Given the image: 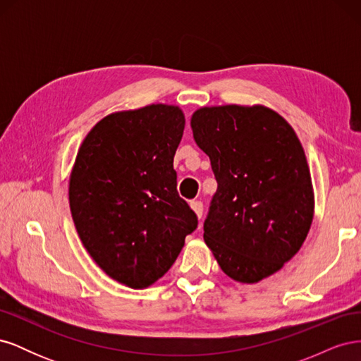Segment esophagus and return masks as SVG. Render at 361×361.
<instances>
[{
  "label": "esophagus",
  "mask_w": 361,
  "mask_h": 361,
  "mask_svg": "<svg viewBox=\"0 0 361 361\" xmlns=\"http://www.w3.org/2000/svg\"><path fill=\"white\" fill-rule=\"evenodd\" d=\"M191 209L195 212V215H197L199 218H202L203 215V203L195 200V202H191Z\"/></svg>",
  "instance_id": "esophagus-1"
}]
</instances>
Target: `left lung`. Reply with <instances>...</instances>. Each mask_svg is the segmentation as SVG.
I'll list each match as a JSON object with an SVG mask.
<instances>
[{
	"label": "left lung",
	"instance_id": "8db88e82",
	"mask_svg": "<svg viewBox=\"0 0 361 361\" xmlns=\"http://www.w3.org/2000/svg\"><path fill=\"white\" fill-rule=\"evenodd\" d=\"M191 128L218 183L204 243L228 277L257 283L297 255L310 231L314 199L304 149L264 105L203 106Z\"/></svg>",
	"mask_w": 361,
	"mask_h": 361
}]
</instances>
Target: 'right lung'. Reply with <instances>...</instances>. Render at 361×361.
Segmentation results:
<instances>
[{"label":"right lung","instance_id":"1","mask_svg":"<svg viewBox=\"0 0 361 361\" xmlns=\"http://www.w3.org/2000/svg\"><path fill=\"white\" fill-rule=\"evenodd\" d=\"M183 128L174 105L113 113L87 134L71 173L69 204L82 245L106 276L133 289L166 274L197 227L173 169Z\"/></svg>","mask_w":361,"mask_h":361}]
</instances>
